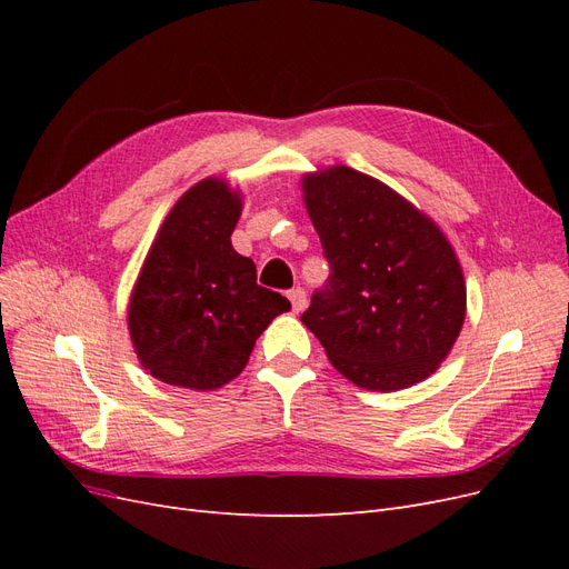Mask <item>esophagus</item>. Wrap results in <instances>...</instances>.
I'll list each match as a JSON object with an SVG mask.
<instances>
[{"label":"esophagus","mask_w":569,"mask_h":569,"mask_svg":"<svg viewBox=\"0 0 569 569\" xmlns=\"http://www.w3.org/2000/svg\"><path fill=\"white\" fill-rule=\"evenodd\" d=\"M289 301H291V308H295V313H301L306 308V291L301 287L291 289L289 291Z\"/></svg>","instance_id":"esophagus-1"}]
</instances>
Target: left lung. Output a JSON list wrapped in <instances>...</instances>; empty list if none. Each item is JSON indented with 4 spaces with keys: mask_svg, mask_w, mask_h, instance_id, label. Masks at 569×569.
<instances>
[{
    "mask_svg": "<svg viewBox=\"0 0 569 569\" xmlns=\"http://www.w3.org/2000/svg\"><path fill=\"white\" fill-rule=\"evenodd\" d=\"M330 278L301 322L356 387L406 389L449 356L465 320V278L432 218L349 166L301 180Z\"/></svg>",
    "mask_w": 569,
    "mask_h": 569,
    "instance_id": "8db88e82",
    "label": "left lung"
}]
</instances>
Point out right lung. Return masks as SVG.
<instances>
[{
	"label": "right lung",
	"instance_id": "obj_1",
	"mask_svg": "<svg viewBox=\"0 0 569 569\" xmlns=\"http://www.w3.org/2000/svg\"><path fill=\"white\" fill-rule=\"evenodd\" d=\"M242 194L226 180L189 187L166 216L128 306L142 368L157 380L211 391L244 370L256 339L291 303L256 284L251 258L232 249Z\"/></svg>",
	"mask_w": 569,
	"mask_h": 569
}]
</instances>
